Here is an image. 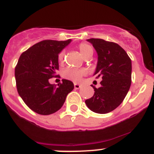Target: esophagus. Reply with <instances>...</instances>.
<instances>
[{
  "label": "esophagus",
  "instance_id": "obj_1",
  "mask_svg": "<svg viewBox=\"0 0 154 154\" xmlns=\"http://www.w3.org/2000/svg\"><path fill=\"white\" fill-rule=\"evenodd\" d=\"M74 87L75 89H79L81 88V85H79V84H77V83H74Z\"/></svg>",
  "mask_w": 154,
  "mask_h": 154
}]
</instances>
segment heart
Masks as SVG:
<instances>
[{"label":"heart","instance_id":"obj_1","mask_svg":"<svg viewBox=\"0 0 154 154\" xmlns=\"http://www.w3.org/2000/svg\"><path fill=\"white\" fill-rule=\"evenodd\" d=\"M78 48L79 50L81 55L85 58H90L93 55V48L90 45L87 43H81L79 45ZM64 57H65V51H62L58 55V60L59 63L62 64L64 62ZM86 70L84 69H74V68H69L65 69L63 72V77L68 80L72 82H78L81 80L82 77L85 75Z\"/></svg>","mask_w":154,"mask_h":154}]
</instances>
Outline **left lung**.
<instances>
[{
    "label": "left lung",
    "mask_w": 154,
    "mask_h": 154,
    "mask_svg": "<svg viewBox=\"0 0 154 154\" xmlns=\"http://www.w3.org/2000/svg\"><path fill=\"white\" fill-rule=\"evenodd\" d=\"M98 54L95 74L103 79L99 88L93 87L94 95L85 100L88 108L105 114L117 108L126 97L131 85V59L118 44L100 38H90Z\"/></svg>",
    "instance_id": "left-lung-1"
}]
</instances>
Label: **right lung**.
Wrapping results in <instances>:
<instances>
[{
  "instance_id": "1",
  "label": "right lung",
  "mask_w": 154,
  "mask_h": 154,
  "mask_svg": "<svg viewBox=\"0 0 154 154\" xmlns=\"http://www.w3.org/2000/svg\"><path fill=\"white\" fill-rule=\"evenodd\" d=\"M70 42L71 39L42 41L19 58L14 70L17 92L24 103L40 115H50L60 109L74 89L72 82L67 79H62L58 86L48 82L58 76V55Z\"/></svg>"
}]
</instances>
